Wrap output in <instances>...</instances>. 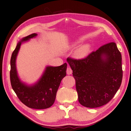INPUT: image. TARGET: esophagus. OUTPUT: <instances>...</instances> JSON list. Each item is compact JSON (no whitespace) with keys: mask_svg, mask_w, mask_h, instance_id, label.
Masks as SVG:
<instances>
[{"mask_svg":"<svg viewBox=\"0 0 131 131\" xmlns=\"http://www.w3.org/2000/svg\"><path fill=\"white\" fill-rule=\"evenodd\" d=\"M72 72V71L71 70V68L70 67H68L67 68V74L70 75V74H71Z\"/></svg>","mask_w":131,"mask_h":131,"instance_id":"esophagus-1","label":"esophagus"}]
</instances>
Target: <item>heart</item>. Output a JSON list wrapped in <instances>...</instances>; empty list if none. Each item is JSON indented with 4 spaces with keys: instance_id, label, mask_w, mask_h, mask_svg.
<instances>
[{
    "instance_id": "1",
    "label": "heart",
    "mask_w": 131,
    "mask_h": 131,
    "mask_svg": "<svg viewBox=\"0 0 131 131\" xmlns=\"http://www.w3.org/2000/svg\"><path fill=\"white\" fill-rule=\"evenodd\" d=\"M77 45V42L74 45V46ZM90 50V46L88 45L81 46L75 50L74 56L77 59H83L87 56Z\"/></svg>"
}]
</instances>
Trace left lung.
Listing matches in <instances>:
<instances>
[{"mask_svg": "<svg viewBox=\"0 0 131 131\" xmlns=\"http://www.w3.org/2000/svg\"><path fill=\"white\" fill-rule=\"evenodd\" d=\"M67 61L75 81L78 100L86 107L106 104L118 90L123 78L121 54L115 42H111L86 57Z\"/></svg>", "mask_w": 131, "mask_h": 131, "instance_id": "left-lung-1", "label": "left lung"}]
</instances>
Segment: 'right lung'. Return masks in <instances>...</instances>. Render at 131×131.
<instances>
[{"label": "right lung", "mask_w": 131, "mask_h": 131, "mask_svg": "<svg viewBox=\"0 0 131 131\" xmlns=\"http://www.w3.org/2000/svg\"><path fill=\"white\" fill-rule=\"evenodd\" d=\"M37 35L32 34L24 38L13 52L10 64V82L12 89L20 101L28 107L35 109H45L53 105L57 91L62 79L67 75V64L60 67H48L40 80L34 85L29 86L22 83L18 78L16 68V59L21 43Z\"/></svg>", "instance_id": "add662e5"}]
</instances>
